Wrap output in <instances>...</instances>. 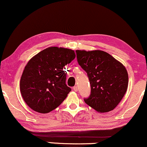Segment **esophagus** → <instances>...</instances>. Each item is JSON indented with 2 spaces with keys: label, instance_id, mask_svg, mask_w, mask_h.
<instances>
[{
  "label": "esophagus",
  "instance_id": "1",
  "mask_svg": "<svg viewBox=\"0 0 147 147\" xmlns=\"http://www.w3.org/2000/svg\"><path fill=\"white\" fill-rule=\"evenodd\" d=\"M73 90H75V91H76V92H77V91H78V90H79L78 86H74L73 87Z\"/></svg>",
  "mask_w": 147,
  "mask_h": 147
}]
</instances>
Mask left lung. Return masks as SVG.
<instances>
[{
    "label": "left lung",
    "instance_id": "8db88e82",
    "mask_svg": "<svg viewBox=\"0 0 147 147\" xmlns=\"http://www.w3.org/2000/svg\"><path fill=\"white\" fill-rule=\"evenodd\" d=\"M76 54L90 84V95L84 102L100 113L113 110L127 90L129 76L125 67L101 50H76Z\"/></svg>",
    "mask_w": 147,
    "mask_h": 147
}]
</instances>
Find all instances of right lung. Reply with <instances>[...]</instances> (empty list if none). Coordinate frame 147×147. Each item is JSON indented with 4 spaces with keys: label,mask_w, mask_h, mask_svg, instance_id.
I'll return each instance as SVG.
<instances>
[{
    "label": "right lung",
    "mask_w": 147,
    "mask_h": 147,
    "mask_svg": "<svg viewBox=\"0 0 147 147\" xmlns=\"http://www.w3.org/2000/svg\"><path fill=\"white\" fill-rule=\"evenodd\" d=\"M75 58L73 50L50 47L29 61L20 81L22 97L29 107L48 113L63 102L71 91L65 84L63 68Z\"/></svg>",
    "instance_id": "obj_1"
}]
</instances>
